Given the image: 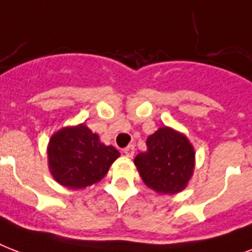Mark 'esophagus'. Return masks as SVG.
I'll return each instance as SVG.
<instances>
[{
    "mask_svg": "<svg viewBox=\"0 0 252 252\" xmlns=\"http://www.w3.org/2000/svg\"><path fill=\"white\" fill-rule=\"evenodd\" d=\"M134 152H136V149H134V145L126 146V149H124V153H126V157H129V158L133 157Z\"/></svg>",
    "mask_w": 252,
    "mask_h": 252,
    "instance_id": "34e87169",
    "label": "esophagus"
}]
</instances>
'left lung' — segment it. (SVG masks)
I'll use <instances>...</instances> for the list:
<instances>
[{
	"mask_svg": "<svg viewBox=\"0 0 252 252\" xmlns=\"http://www.w3.org/2000/svg\"><path fill=\"white\" fill-rule=\"evenodd\" d=\"M134 165L148 187L172 195L187 186L195 166V152L184 134L162 126L148 137L146 152L136 156Z\"/></svg>",
	"mask_w": 252,
	"mask_h": 252,
	"instance_id": "left-lung-1",
	"label": "left lung"
}]
</instances>
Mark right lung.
<instances>
[{
    "mask_svg": "<svg viewBox=\"0 0 252 252\" xmlns=\"http://www.w3.org/2000/svg\"><path fill=\"white\" fill-rule=\"evenodd\" d=\"M120 156L114 146L99 141L86 126L63 128L49 141L48 162L53 178L65 187L78 189L104 178Z\"/></svg>",
    "mask_w": 252,
    "mask_h": 252,
    "instance_id": "obj_1",
    "label": "right lung"
}]
</instances>
